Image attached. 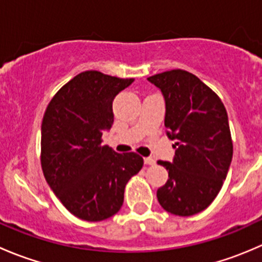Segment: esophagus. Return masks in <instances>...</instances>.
Instances as JSON below:
<instances>
[{"label": "esophagus", "instance_id": "esophagus-1", "mask_svg": "<svg viewBox=\"0 0 262 262\" xmlns=\"http://www.w3.org/2000/svg\"><path fill=\"white\" fill-rule=\"evenodd\" d=\"M156 163V161H155V158H152V157H144V165H155Z\"/></svg>", "mask_w": 262, "mask_h": 262}]
</instances>
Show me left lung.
Listing matches in <instances>:
<instances>
[{"instance_id":"8db88e82","label":"left lung","mask_w":262,"mask_h":262,"mask_svg":"<svg viewBox=\"0 0 262 262\" xmlns=\"http://www.w3.org/2000/svg\"><path fill=\"white\" fill-rule=\"evenodd\" d=\"M165 100L166 134L175 141L172 162L158 161L168 180L157 190L166 212L189 216L215 199L233 155L226 107L196 76L172 70L147 78Z\"/></svg>"}]
</instances>
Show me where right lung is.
I'll list each match as a JSON object with an SVG mask.
<instances>
[{
  "label": "right lung",
  "mask_w": 262,
  "mask_h": 262,
  "mask_svg": "<svg viewBox=\"0 0 262 262\" xmlns=\"http://www.w3.org/2000/svg\"><path fill=\"white\" fill-rule=\"evenodd\" d=\"M133 81L86 71L55 94L44 114V178L60 203L83 221L118 213L126 182L143 166L137 153H116L101 144L102 133L114 123L113 101Z\"/></svg>",
  "instance_id": "1"
}]
</instances>
